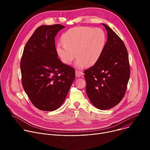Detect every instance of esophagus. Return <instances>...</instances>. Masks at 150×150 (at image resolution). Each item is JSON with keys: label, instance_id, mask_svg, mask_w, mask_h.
<instances>
[{"label": "esophagus", "instance_id": "obj_1", "mask_svg": "<svg viewBox=\"0 0 150 150\" xmlns=\"http://www.w3.org/2000/svg\"><path fill=\"white\" fill-rule=\"evenodd\" d=\"M75 75L77 77H81V76H82L83 75V73L82 72V71H78V70H76L75 71Z\"/></svg>", "mask_w": 150, "mask_h": 150}]
</instances>
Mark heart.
I'll return each instance as SVG.
<instances>
[{
  "instance_id": "obj_1",
  "label": "heart",
  "mask_w": 150,
  "mask_h": 150,
  "mask_svg": "<svg viewBox=\"0 0 150 150\" xmlns=\"http://www.w3.org/2000/svg\"><path fill=\"white\" fill-rule=\"evenodd\" d=\"M62 43L56 47V52L61 60L70 65L75 59V65L82 68L91 67L98 61L104 51L106 35L100 28L76 27L64 33L61 37Z\"/></svg>"
}]
</instances>
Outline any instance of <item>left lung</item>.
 <instances>
[{"mask_svg": "<svg viewBox=\"0 0 150 150\" xmlns=\"http://www.w3.org/2000/svg\"><path fill=\"white\" fill-rule=\"evenodd\" d=\"M108 40L98 61L85 70L86 92L91 103L100 110L109 109L123 99L130 77L128 53L122 39L109 27Z\"/></svg>", "mask_w": 150, "mask_h": 150, "instance_id": "1", "label": "left lung"}]
</instances>
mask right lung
Segmentation results:
<instances>
[{
	"label": "right lung",
	"instance_id": "obj_1",
	"mask_svg": "<svg viewBox=\"0 0 150 150\" xmlns=\"http://www.w3.org/2000/svg\"><path fill=\"white\" fill-rule=\"evenodd\" d=\"M64 28L60 24L38 27L21 57L23 88L33 104L41 110L59 108L75 79L74 68L63 63L56 52L54 38Z\"/></svg>",
	"mask_w": 150,
	"mask_h": 150
}]
</instances>
